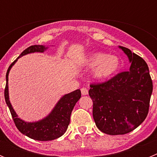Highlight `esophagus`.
Wrapping results in <instances>:
<instances>
[{"label":"esophagus","mask_w":157,"mask_h":157,"mask_svg":"<svg viewBox=\"0 0 157 157\" xmlns=\"http://www.w3.org/2000/svg\"><path fill=\"white\" fill-rule=\"evenodd\" d=\"M81 93L82 95H87V94H88V90H87V88H86V87H82V88L81 89Z\"/></svg>","instance_id":"esophagus-1"}]
</instances>
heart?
I'll use <instances>...</instances> for the list:
<instances>
[{
    "instance_id": "b5f03b06",
    "label": "heart",
    "mask_w": 157,
    "mask_h": 157,
    "mask_svg": "<svg viewBox=\"0 0 157 157\" xmlns=\"http://www.w3.org/2000/svg\"><path fill=\"white\" fill-rule=\"evenodd\" d=\"M88 64L94 67V76L96 78L105 79L114 75L118 71L120 62L116 56L106 55L103 52H96L90 56Z\"/></svg>"
}]
</instances>
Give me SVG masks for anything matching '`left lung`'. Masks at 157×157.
I'll return each mask as SVG.
<instances>
[{"mask_svg": "<svg viewBox=\"0 0 157 157\" xmlns=\"http://www.w3.org/2000/svg\"><path fill=\"white\" fill-rule=\"evenodd\" d=\"M131 62L130 70L101 83L90 84L96 126L107 134H125L145 120L152 92L149 67L141 56L120 46Z\"/></svg>", "mask_w": 157, "mask_h": 157, "instance_id": "1", "label": "left lung"}]
</instances>
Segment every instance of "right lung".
Masks as SVG:
<instances>
[{"instance_id": "obj_1", "label": "right lung", "mask_w": 157, "mask_h": 157, "mask_svg": "<svg viewBox=\"0 0 157 157\" xmlns=\"http://www.w3.org/2000/svg\"><path fill=\"white\" fill-rule=\"evenodd\" d=\"M46 49L44 45H31L26 48L19 57L14 60L8 67L6 73V86L5 89V98L7 105L9 108L11 115L18 130L32 139L37 141H52L61 137L66 132L70 123L71 112L76 102L81 98L80 90H76L68 94H66L58 101L53 110L46 118L35 123H26L19 119L16 113L12 107L8 98V73L11 67L17 61L19 57L26 54L34 52H44Z\"/></svg>"}]
</instances>
